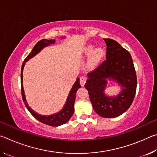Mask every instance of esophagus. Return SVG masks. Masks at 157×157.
Segmentation results:
<instances>
[{
	"label": "esophagus",
	"instance_id": "obj_1",
	"mask_svg": "<svg viewBox=\"0 0 157 157\" xmlns=\"http://www.w3.org/2000/svg\"><path fill=\"white\" fill-rule=\"evenodd\" d=\"M86 77H83V76L81 77L80 79H79V82H80V84H81L82 86H84V84H85V83H86Z\"/></svg>",
	"mask_w": 157,
	"mask_h": 157
}]
</instances>
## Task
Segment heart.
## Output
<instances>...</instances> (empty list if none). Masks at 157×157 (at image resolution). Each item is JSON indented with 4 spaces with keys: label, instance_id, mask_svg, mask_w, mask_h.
Segmentation results:
<instances>
[{
    "label": "heart",
    "instance_id": "b5f03b06",
    "mask_svg": "<svg viewBox=\"0 0 157 157\" xmlns=\"http://www.w3.org/2000/svg\"><path fill=\"white\" fill-rule=\"evenodd\" d=\"M94 46L89 44L84 49V53L86 55H89V65L90 67H94L99 63L105 55V50L101 47L95 48Z\"/></svg>",
    "mask_w": 157,
    "mask_h": 157
}]
</instances>
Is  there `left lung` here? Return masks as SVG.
Wrapping results in <instances>:
<instances>
[{"mask_svg":"<svg viewBox=\"0 0 157 157\" xmlns=\"http://www.w3.org/2000/svg\"><path fill=\"white\" fill-rule=\"evenodd\" d=\"M107 45L106 59L87 74L84 86L89 91L93 108L103 118H116L128 109L136 94L137 79L129 52L118 42L104 39ZM116 81L121 91L117 96L108 97L104 91L108 79Z\"/></svg>","mask_w":157,"mask_h":157,"instance_id":"1","label":"left lung"}]
</instances>
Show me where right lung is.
<instances>
[{"label":"right lung","instance_id":"add662e5","mask_svg":"<svg viewBox=\"0 0 157 157\" xmlns=\"http://www.w3.org/2000/svg\"><path fill=\"white\" fill-rule=\"evenodd\" d=\"M63 38L64 39L65 36H61V39ZM55 43V39H42V40L39 41L35 46H34L33 49L32 50L30 54H29L27 57L25 58L24 62H23L22 66H21V94H22L23 100L25 103V105L26 108L28 109V111H30V113L33 115L36 120L40 121L41 123L48 124L50 126H54L57 127L59 125H62L63 124H65L66 123L70 120V118L72 117L73 114L74 113V103H75V97H76V93L77 91L80 88L81 85L79 84V78H78L76 79L75 84H73V86L71 89V91L69 92V94L68 95L67 100L66 101V103L64 106H63V109L59 112L56 113L52 114V115L48 116H44L41 115L36 113V111L32 109L29 107L27 101H26L24 89H23V71L24 66L26 62H28V60H30L31 58L35 56L36 55L41 51V50L44 48L45 47L48 46L51 44H54Z\"/></svg>","mask_w":157,"mask_h":157}]
</instances>
